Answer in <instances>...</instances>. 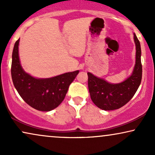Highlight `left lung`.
Returning a JSON list of instances; mask_svg holds the SVG:
<instances>
[{"instance_id": "left-lung-1", "label": "left lung", "mask_w": 155, "mask_h": 155, "mask_svg": "<svg viewBox=\"0 0 155 155\" xmlns=\"http://www.w3.org/2000/svg\"><path fill=\"white\" fill-rule=\"evenodd\" d=\"M134 41L136 46V61L133 74L125 81L118 84H111L87 73L91 99L99 109L110 111L124 107L133 98L138 89L142 80L143 69L140 44L135 34Z\"/></svg>"}]
</instances>
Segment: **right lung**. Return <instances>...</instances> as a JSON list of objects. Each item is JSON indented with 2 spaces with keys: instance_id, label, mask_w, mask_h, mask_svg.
I'll use <instances>...</instances> for the list:
<instances>
[{
  "instance_id": "add662e5",
  "label": "right lung",
  "mask_w": 155,
  "mask_h": 155,
  "mask_svg": "<svg viewBox=\"0 0 155 155\" xmlns=\"http://www.w3.org/2000/svg\"><path fill=\"white\" fill-rule=\"evenodd\" d=\"M15 44L12 55L11 75L14 86L23 100L34 109L49 111L58 107L64 99L79 71L46 79H37L23 71L20 63L18 46Z\"/></svg>"
}]
</instances>
